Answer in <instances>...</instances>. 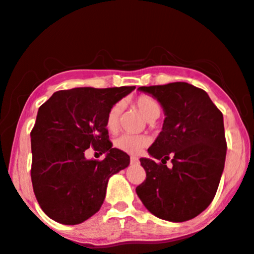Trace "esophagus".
Listing matches in <instances>:
<instances>
[{"instance_id": "1", "label": "esophagus", "mask_w": 254, "mask_h": 254, "mask_svg": "<svg viewBox=\"0 0 254 254\" xmlns=\"http://www.w3.org/2000/svg\"><path fill=\"white\" fill-rule=\"evenodd\" d=\"M130 163L131 164H138L139 163V160L137 157H131L130 158Z\"/></svg>"}]
</instances>
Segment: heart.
Returning <instances> with one entry per match:
<instances>
[{"instance_id": "1", "label": "heart", "mask_w": 254, "mask_h": 254, "mask_svg": "<svg viewBox=\"0 0 254 254\" xmlns=\"http://www.w3.org/2000/svg\"><path fill=\"white\" fill-rule=\"evenodd\" d=\"M133 105L138 109L143 117L148 119V121H154L161 114L160 104L155 98L148 96V94H140V96L136 97L133 99ZM121 114V103H116L109 110L108 115H106L105 125L106 129L111 131V132L117 130ZM149 143H150V139L144 135H122L116 139L115 145L119 150L127 152L129 155H138Z\"/></svg>"}]
</instances>
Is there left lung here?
I'll return each instance as SVG.
<instances>
[{
	"label": "left lung",
	"mask_w": 254,
	"mask_h": 254,
	"mask_svg": "<svg viewBox=\"0 0 254 254\" xmlns=\"http://www.w3.org/2000/svg\"><path fill=\"white\" fill-rule=\"evenodd\" d=\"M163 108V127L148 149L161 159L140 158L146 179L136 188L143 204L157 218L183 222L209 206L225 167L224 117L208 94L188 82L138 87ZM172 158L170 168L165 163Z\"/></svg>",
	"instance_id": "left-lung-1"
}]
</instances>
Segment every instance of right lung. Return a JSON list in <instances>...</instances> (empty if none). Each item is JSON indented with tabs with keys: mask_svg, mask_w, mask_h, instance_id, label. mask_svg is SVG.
<instances>
[{
	"mask_svg": "<svg viewBox=\"0 0 254 254\" xmlns=\"http://www.w3.org/2000/svg\"><path fill=\"white\" fill-rule=\"evenodd\" d=\"M133 90H63L39 108L30 132V176L40 207L54 221L78 225L96 214L110 177L129 166V155L112 148L105 119L111 106ZM90 146L106 153V158L86 160L84 151Z\"/></svg>",
	"mask_w": 254,
	"mask_h": 254,
	"instance_id": "1",
	"label": "right lung"
}]
</instances>
